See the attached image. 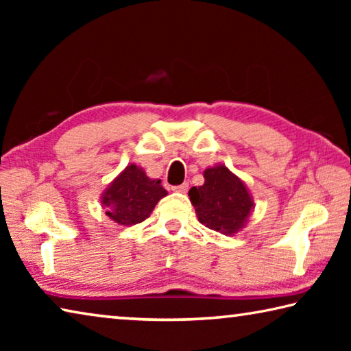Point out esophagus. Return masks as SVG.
Segmentation results:
<instances>
[{
    "mask_svg": "<svg viewBox=\"0 0 351 351\" xmlns=\"http://www.w3.org/2000/svg\"><path fill=\"white\" fill-rule=\"evenodd\" d=\"M171 190H173V192L186 193L187 190H189V182H182V184H180V186H175V187H171Z\"/></svg>",
    "mask_w": 351,
    "mask_h": 351,
    "instance_id": "1",
    "label": "esophagus"
}]
</instances>
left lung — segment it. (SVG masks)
Here are the masks:
<instances>
[{"mask_svg":"<svg viewBox=\"0 0 351 351\" xmlns=\"http://www.w3.org/2000/svg\"><path fill=\"white\" fill-rule=\"evenodd\" d=\"M203 175V186L189 190L198 221L217 232L235 235L255 207L246 184L223 164L206 169Z\"/></svg>","mask_w":351,"mask_h":351,"instance_id":"obj_1","label":"left lung"}]
</instances>
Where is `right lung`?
<instances>
[{"mask_svg":"<svg viewBox=\"0 0 351 351\" xmlns=\"http://www.w3.org/2000/svg\"><path fill=\"white\" fill-rule=\"evenodd\" d=\"M167 195L161 180H152L142 167L128 164L100 197L105 215L121 226H132L150 217L159 199Z\"/></svg>","mask_w":351,"mask_h":351,"instance_id":"obj_1","label":"right lung"}]
</instances>
